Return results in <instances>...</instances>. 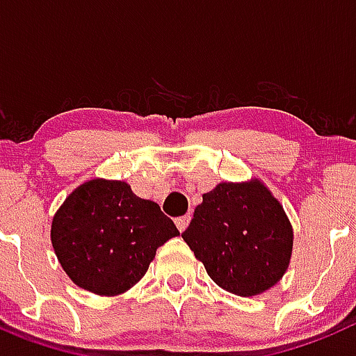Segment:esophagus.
I'll return each instance as SVG.
<instances>
[{"label":"esophagus","mask_w":356,"mask_h":356,"mask_svg":"<svg viewBox=\"0 0 356 356\" xmlns=\"http://www.w3.org/2000/svg\"><path fill=\"white\" fill-rule=\"evenodd\" d=\"M190 220H191L190 215H182V216H179V218H175V225H177V229L182 233V231H184L188 227Z\"/></svg>","instance_id":"34e87169"}]
</instances>
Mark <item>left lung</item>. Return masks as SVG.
<instances>
[{"label": "left lung", "instance_id": "1", "mask_svg": "<svg viewBox=\"0 0 356 356\" xmlns=\"http://www.w3.org/2000/svg\"><path fill=\"white\" fill-rule=\"evenodd\" d=\"M182 238L216 285L251 298L286 272L293 229L280 200L251 179L220 182L204 193Z\"/></svg>", "mask_w": 356, "mask_h": 356}]
</instances>
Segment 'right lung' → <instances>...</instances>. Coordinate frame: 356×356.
I'll use <instances>...</instances> for the list:
<instances>
[{
  "label": "right lung",
  "mask_w": 356,
  "mask_h": 356,
  "mask_svg": "<svg viewBox=\"0 0 356 356\" xmlns=\"http://www.w3.org/2000/svg\"><path fill=\"white\" fill-rule=\"evenodd\" d=\"M179 231L152 200L113 179H91L71 191L51 220V245L70 280L98 296H120L138 283L157 247Z\"/></svg>",
  "instance_id": "right-lung-1"
}]
</instances>
